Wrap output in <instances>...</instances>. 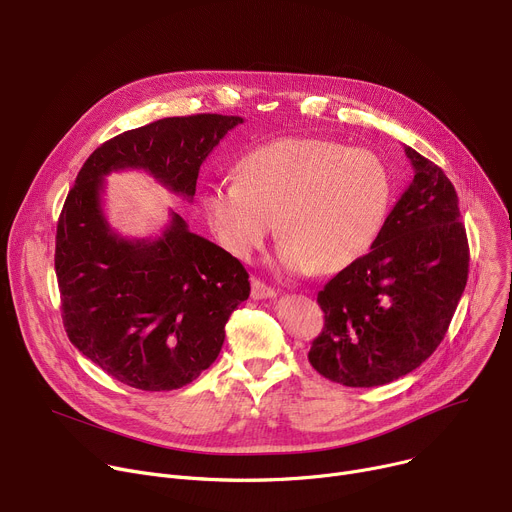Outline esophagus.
I'll return each mask as SVG.
<instances>
[{
  "mask_svg": "<svg viewBox=\"0 0 512 512\" xmlns=\"http://www.w3.org/2000/svg\"><path fill=\"white\" fill-rule=\"evenodd\" d=\"M273 296H275L273 288H269L267 284L257 280V277H253L251 280V298L253 300H265V298H273Z\"/></svg>",
  "mask_w": 512,
  "mask_h": 512,
  "instance_id": "1",
  "label": "esophagus"
}]
</instances>
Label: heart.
Segmentation results:
<instances>
[{"label":"heart","mask_w":512,"mask_h":512,"mask_svg":"<svg viewBox=\"0 0 512 512\" xmlns=\"http://www.w3.org/2000/svg\"><path fill=\"white\" fill-rule=\"evenodd\" d=\"M390 202V173L374 153L322 138H284L245 155L239 179L212 183L204 214L232 257L249 261L277 220L284 237L277 265L333 273L376 243Z\"/></svg>","instance_id":"1"}]
</instances>
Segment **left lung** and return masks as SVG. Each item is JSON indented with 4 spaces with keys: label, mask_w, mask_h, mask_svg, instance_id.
<instances>
[{
    "label": "left lung",
    "mask_w": 512,
    "mask_h": 512,
    "mask_svg": "<svg viewBox=\"0 0 512 512\" xmlns=\"http://www.w3.org/2000/svg\"><path fill=\"white\" fill-rule=\"evenodd\" d=\"M404 153L414 177L376 243L316 298L324 327L308 361L351 388L390 384L429 359L468 282L470 247L453 183L421 153Z\"/></svg>",
    "instance_id": "obj_1"
}]
</instances>
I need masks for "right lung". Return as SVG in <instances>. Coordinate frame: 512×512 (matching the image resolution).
Returning a JSON list of instances; mask_svg holds the SVG:
<instances>
[{"instance_id": "obj_1", "label": "right lung", "mask_w": 512, "mask_h": 512, "mask_svg": "<svg viewBox=\"0 0 512 512\" xmlns=\"http://www.w3.org/2000/svg\"><path fill=\"white\" fill-rule=\"evenodd\" d=\"M239 116L196 114L122 132L83 163L57 224L55 271L69 341L114 380L147 392L194 382L218 357L249 298L243 263L171 220L155 239H122L102 208L104 177L145 169L194 200L200 165Z\"/></svg>"}]
</instances>
